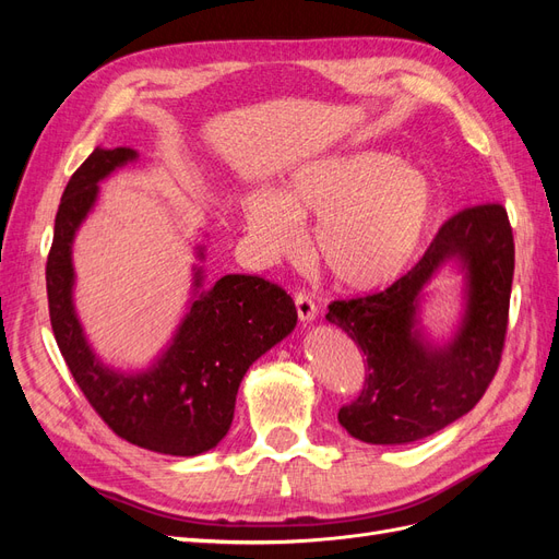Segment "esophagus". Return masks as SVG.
Returning a JSON list of instances; mask_svg holds the SVG:
<instances>
[{"mask_svg": "<svg viewBox=\"0 0 559 559\" xmlns=\"http://www.w3.org/2000/svg\"><path fill=\"white\" fill-rule=\"evenodd\" d=\"M294 302H296V312H298V319L302 321V324H310V321L317 319V306L308 294H296Z\"/></svg>", "mask_w": 559, "mask_h": 559, "instance_id": "1", "label": "esophagus"}]
</instances>
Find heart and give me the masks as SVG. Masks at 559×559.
<instances>
[{
  "label": "heart",
  "mask_w": 559,
  "mask_h": 559,
  "mask_svg": "<svg viewBox=\"0 0 559 559\" xmlns=\"http://www.w3.org/2000/svg\"><path fill=\"white\" fill-rule=\"evenodd\" d=\"M245 233L263 263L289 257L298 222L314 218L310 259L345 292H378L396 282L425 245L436 186L417 165L382 151H345L298 163L273 189L242 200Z\"/></svg>",
  "instance_id": "1"
}]
</instances>
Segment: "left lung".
<instances>
[{"instance_id": "8db88e82", "label": "left lung", "mask_w": 559, "mask_h": 559, "mask_svg": "<svg viewBox=\"0 0 559 559\" xmlns=\"http://www.w3.org/2000/svg\"><path fill=\"white\" fill-rule=\"evenodd\" d=\"M445 264L461 275V312L448 336L424 324L430 284ZM515 245L501 205L454 214L419 263L389 289L329 306V324L366 354L361 396L337 413L341 427L370 445H403L445 429L492 382L509 324Z\"/></svg>"}]
</instances>
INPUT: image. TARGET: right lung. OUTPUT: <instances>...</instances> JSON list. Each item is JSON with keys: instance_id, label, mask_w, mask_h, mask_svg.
Listing matches in <instances>:
<instances>
[{"instance_id": "right-lung-1", "label": "right lung", "mask_w": 559, "mask_h": 559, "mask_svg": "<svg viewBox=\"0 0 559 559\" xmlns=\"http://www.w3.org/2000/svg\"><path fill=\"white\" fill-rule=\"evenodd\" d=\"M138 160L130 146H97L67 183L46 263L50 326L81 392L118 436L151 452L195 456L224 441L249 366L296 329L298 314L292 296L259 275L207 284L205 245H195L191 294L167 345L142 368L99 357L74 302V240L99 183Z\"/></svg>"}]
</instances>
